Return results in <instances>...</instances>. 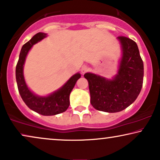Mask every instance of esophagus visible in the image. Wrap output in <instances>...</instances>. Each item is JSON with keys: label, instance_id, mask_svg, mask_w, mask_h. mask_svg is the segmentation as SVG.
<instances>
[{"label": "esophagus", "instance_id": "1", "mask_svg": "<svg viewBox=\"0 0 160 160\" xmlns=\"http://www.w3.org/2000/svg\"><path fill=\"white\" fill-rule=\"evenodd\" d=\"M88 67H87L86 65H84V66H82V69H81V71H82V73L84 74V73H85V72H87V71H88Z\"/></svg>", "mask_w": 160, "mask_h": 160}]
</instances>
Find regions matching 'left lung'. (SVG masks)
I'll list each match as a JSON object with an SVG mask.
<instances>
[{
    "label": "left lung",
    "instance_id": "obj_1",
    "mask_svg": "<svg viewBox=\"0 0 160 160\" xmlns=\"http://www.w3.org/2000/svg\"><path fill=\"white\" fill-rule=\"evenodd\" d=\"M122 48L119 71L113 79L87 72L90 103L95 109L108 113L125 110L137 99L143 83L144 65L137 43L125 36L118 37Z\"/></svg>",
    "mask_w": 160,
    "mask_h": 160
}]
</instances>
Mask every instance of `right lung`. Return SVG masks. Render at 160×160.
I'll return each instance as SVG.
<instances>
[{"label":"right lung","instance_id":"add662e5","mask_svg":"<svg viewBox=\"0 0 160 160\" xmlns=\"http://www.w3.org/2000/svg\"><path fill=\"white\" fill-rule=\"evenodd\" d=\"M47 34L38 32L35 34L28 42L23 45L20 52L18 62L16 65L15 76L18 89L23 101L31 110L44 116H53L66 111L70 105V94L74 88L77 80L81 77L79 73L75 74L69 79L67 83L58 91L44 97L35 96L26 84L23 74V68L26 57L33 44L42 40Z\"/></svg>","mask_w":160,"mask_h":160}]
</instances>
